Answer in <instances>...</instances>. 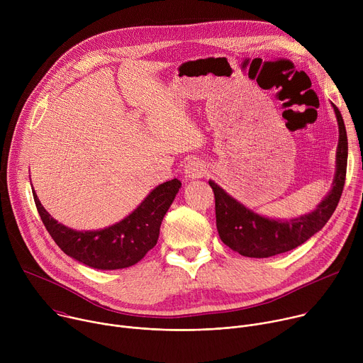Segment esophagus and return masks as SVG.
Here are the masks:
<instances>
[{
	"mask_svg": "<svg viewBox=\"0 0 363 363\" xmlns=\"http://www.w3.org/2000/svg\"><path fill=\"white\" fill-rule=\"evenodd\" d=\"M184 174H185V178H186V179H199V178H202V177L206 174V168H205V165H203L202 161H199V160H191V161H188V164L185 165Z\"/></svg>",
	"mask_w": 363,
	"mask_h": 363,
	"instance_id": "esophagus-1",
	"label": "esophagus"
}]
</instances>
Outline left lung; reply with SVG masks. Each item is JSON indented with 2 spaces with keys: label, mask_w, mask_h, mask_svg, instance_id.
Here are the masks:
<instances>
[{
  "label": "left lung",
  "mask_w": 363,
  "mask_h": 363,
  "mask_svg": "<svg viewBox=\"0 0 363 363\" xmlns=\"http://www.w3.org/2000/svg\"><path fill=\"white\" fill-rule=\"evenodd\" d=\"M339 126L336 169L330 191L316 208L290 220H274L254 213L227 194L213 179L208 181L216 196L217 230L221 241L244 257L266 258L290 251L320 231L335 213L340 199L347 165V136L343 118L332 103Z\"/></svg>",
  "instance_id": "obj_1"
}]
</instances>
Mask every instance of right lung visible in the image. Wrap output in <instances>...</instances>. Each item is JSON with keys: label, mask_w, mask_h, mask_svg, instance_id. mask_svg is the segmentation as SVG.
I'll return each instance as SVG.
<instances>
[{"label": "right lung", "mask_w": 363, "mask_h": 363, "mask_svg": "<svg viewBox=\"0 0 363 363\" xmlns=\"http://www.w3.org/2000/svg\"><path fill=\"white\" fill-rule=\"evenodd\" d=\"M181 181L174 178L153 188L119 223L101 230L76 231L51 217L33 192L37 211L55 242L76 262L97 270H119L140 262L157 245L162 220L175 199Z\"/></svg>", "instance_id": "right-lung-1"}]
</instances>
